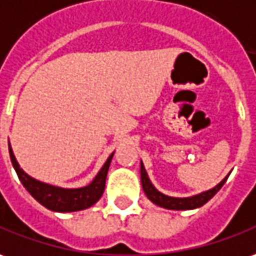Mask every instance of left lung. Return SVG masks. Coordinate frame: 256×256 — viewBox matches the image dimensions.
<instances>
[{"mask_svg": "<svg viewBox=\"0 0 256 256\" xmlns=\"http://www.w3.org/2000/svg\"><path fill=\"white\" fill-rule=\"evenodd\" d=\"M227 178H228V176L224 177L219 184L213 186L212 190H209V191L200 192L198 195L188 196V198H174V196H167L164 194H162L153 186L150 180L148 177V172H146L145 167H144V163H140V182H142V188L145 191L146 196L150 199L154 205L164 208V209H170V210H190V209H196V208L204 206L208 200H210L218 194V191L224 185Z\"/></svg>", "mask_w": 256, "mask_h": 256, "instance_id": "left-lung-1", "label": "left lung"}]
</instances>
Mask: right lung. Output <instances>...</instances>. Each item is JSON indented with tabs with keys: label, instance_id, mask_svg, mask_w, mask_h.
<instances>
[{
	"label": "right lung",
	"instance_id": "add662e5",
	"mask_svg": "<svg viewBox=\"0 0 256 256\" xmlns=\"http://www.w3.org/2000/svg\"><path fill=\"white\" fill-rule=\"evenodd\" d=\"M8 146H10V162H12V166H14L20 182L24 184V186L32 196L36 199L38 204H42L44 208L54 210V212H76V210H84V209L90 208L102 198V195L104 192L108 167H110L111 158L114 156V153H111L108 156V158L106 160V163L90 184L82 186V188L70 190V188L54 186V185L46 184V182L32 178L30 176H28L20 168V166L18 164L12 148L10 145Z\"/></svg>",
	"mask_w": 256,
	"mask_h": 256
}]
</instances>
